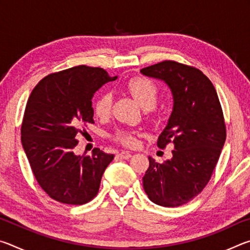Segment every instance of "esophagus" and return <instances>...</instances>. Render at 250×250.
I'll list each match as a JSON object with an SVG mask.
<instances>
[{"label":"esophagus","instance_id":"34e87169","mask_svg":"<svg viewBox=\"0 0 250 250\" xmlns=\"http://www.w3.org/2000/svg\"><path fill=\"white\" fill-rule=\"evenodd\" d=\"M118 155H119L121 159L128 160V159L131 158V156H132V153H130V152H126V151H122V152H120V153L118 154Z\"/></svg>","mask_w":250,"mask_h":250}]
</instances>
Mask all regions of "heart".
<instances>
[{
	"mask_svg": "<svg viewBox=\"0 0 250 250\" xmlns=\"http://www.w3.org/2000/svg\"><path fill=\"white\" fill-rule=\"evenodd\" d=\"M125 89L146 110L152 109L159 99V88L145 77H133L125 83ZM112 95L104 92L95 103V113L99 118H107L111 112ZM113 140L126 146L135 145V132L126 129L117 130L112 135Z\"/></svg>",
	"mask_w": 250,
	"mask_h": 250,
	"instance_id": "heart-1",
	"label": "heart"
}]
</instances>
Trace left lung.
Segmentation results:
<instances>
[{
    "label": "left lung",
    "instance_id": "obj_1",
    "mask_svg": "<svg viewBox=\"0 0 250 250\" xmlns=\"http://www.w3.org/2000/svg\"><path fill=\"white\" fill-rule=\"evenodd\" d=\"M167 84L173 110L158 146L173 145L164 163L149 156L143 188L160 206L176 207L192 201L208 183L226 140V126L216 89L200 69L166 61L140 70Z\"/></svg>",
    "mask_w": 250,
    "mask_h": 250
}]
</instances>
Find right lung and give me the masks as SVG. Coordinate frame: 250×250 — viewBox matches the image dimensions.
<instances>
[{
  "instance_id": "1",
  "label": "right lung",
  "mask_w": 250,
  "mask_h": 250,
  "mask_svg": "<svg viewBox=\"0 0 250 250\" xmlns=\"http://www.w3.org/2000/svg\"><path fill=\"white\" fill-rule=\"evenodd\" d=\"M110 77L84 65L46 76L34 88L25 108L22 146L37 183L53 200L83 205L94 198L105 167L115 158L96 147L91 155L75 154L79 128L94 124L91 99Z\"/></svg>"
}]
</instances>
